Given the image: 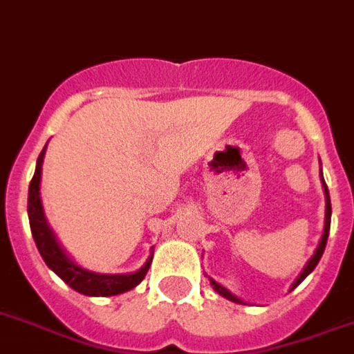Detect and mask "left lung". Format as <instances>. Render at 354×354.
<instances>
[{
	"mask_svg": "<svg viewBox=\"0 0 354 354\" xmlns=\"http://www.w3.org/2000/svg\"><path fill=\"white\" fill-rule=\"evenodd\" d=\"M321 179H323V174H321ZM323 190H325V199H326V209H325V230H323V237H321V241H319V246L317 250H315V254H313L312 257H310V261L306 263V267L302 268V272L299 274V278L295 280V283L291 286V289H295L297 286H299L300 281L304 280L310 272H312L313 268L317 267L319 259H321V256H323V252H325V246H326V239H328V231H330V214H332V207H330V196H328V187H326L325 179H323ZM211 286L214 288V291H216L218 295H222L224 299L227 300H233V302H237V304H244L243 300L239 299V297H235V295L231 293L230 289H225L224 286H220L218 281H214L211 278Z\"/></svg>",
	"mask_w": 354,
	"mask_h": 354,
	"instance_id": "left-lung-1",
	"label": "left lung"
}]
</instances>
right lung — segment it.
<instances>
[{
	"label": "right lung",
	"mask_w": 354,
	"mask_h": 354,
	"mask_svg": "<svg viewBox=\"0 0 354 354\" xmlns=\"http://www.w3.org/2000/svg\"><path fill=\"white\" fill-rule=\"evenodd\" d=\"M44 151H46V145H44L41 155L37 158L35 175L29 183L28 194L29 225H31V233H33L37 248L41 252L44 263L54 270L55 274L59 276L61 280L68 283L74 291L87 295V297H111V295H119L134 289L147 274L153 257H149L147 263L132 274H98V272H91L87 268H82L80 265H76L68 257L65 250L61 248L54 231L50 230V225H48L41 203V171Z\"/></svg>",
	"instance_id": "right-lung-1"
}]
</instances>
